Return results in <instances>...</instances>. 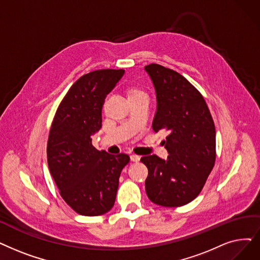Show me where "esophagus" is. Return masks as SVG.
<instances>
[{
	"instance_id": "34e87169",
	"label": "esophagus",
	"mask_w": 260,
	"mask_h": 260,
	"mask_svg": "<svg viewBox=\"0 0 260 260\" xmlns=\"http://www.w3.org/2000/svg\"><path fill=\"white\" fill-rule=\"evenodd\" d=\"M131 160L134 161V162H138L140 160V157L138 155H135V154H132L131 155Z\"/></svg>"
}]
</instances>
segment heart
I'll list each match as a JSON object with an SVG mask.
<instances>
[{"mask_svg": "<svg viewBox=\"0 0 260 260\" xmlns=\"http://www.w3.org/2000/svg\"><path fill=\"white\" fill-rule=\"evenodd\" d=\"M136 94H144L142 91H140V90L138 89H131L128 91V94L127 95H136Z\"/></svg>", "mask_w": 260, "mask_h": 260, "instance_id": "heart-1", "label": "heart"}]
</instances>
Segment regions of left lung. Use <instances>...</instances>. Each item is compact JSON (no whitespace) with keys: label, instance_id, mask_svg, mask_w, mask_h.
Wrapping results in <instances>:
<instances>
[{"label":"left lung","instance_id":"8db88e82","mask_svg":"<svg viewBox=\"0 0 260 260\" xmlns=\"http://www.w3.org/2000/svg\"><path fill=\"white\" fill-rule=\"evenodd\" d=\"M156 93L155 133L168 132L162 141L169 155H146L145 191L157 205L178 207L193 201L204 187L216 160V128L204 98L184 76L160 64L144 67Z\"/></svg>","mask_w":260,"mask_h":260}]
</instances>
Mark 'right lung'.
Returning a JSON list of instances; mask_svg holds the SVG:
<instances>
[{
    "label": "right lung",
    "mask_w": 260,
    "mask_h": 260,
    "mask_svg": "<svg viewBox=\"0 0 260 260\" xmlns=\"http://www.w3.org/2000/svg\"><path fill=\"white\" fill-rule=\"evenodd\" d=\"M124 70H98L72 85L56 111L48 140V165L64 202L77 213L94 217L115 204L126 154L98 151L92 136L102 127L106 95Z\"/></svg>",
    "instance_id": "obj_1"
}]
</instances>
